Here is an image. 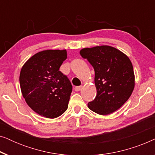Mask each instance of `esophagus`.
<instances>
[{
    "label": "esophagus",
    "instance_id": "esophagus-1",
    "mask_svg": "<svg viewBox=\"0 0 155 155\" xmlns=\"http://www.w3.org/2000/svg\"><path fill=\"white\" fill-rule=\"evenodd\" d=\"M82 88V86H78V87H75V90L76 91V92H78V91L81 90Z\"/></svg>",
    "mask_w": 155,
    "mask_h": 155
}]
</instances>
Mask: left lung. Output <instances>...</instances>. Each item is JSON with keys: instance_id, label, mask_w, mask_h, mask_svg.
I'll return each instance as SVG.
<instances>
[{"instance_id": "left-lung-1", "label": "left lung", "mask_w": 155, "mask_h": 155, "mask_svg": "<svg viewBox=\"0 0 155 155\" xmlns=\"http://www.w3.org/2000/svg\"><path fill=\"white\" fill-rule=\"evenodd\" d=\"M80 54L94 70L97 96L88 108L100 115H108L122 107L135 87V75L128 56L110 46L84 48Z\"/></svg>"}]
</instances>
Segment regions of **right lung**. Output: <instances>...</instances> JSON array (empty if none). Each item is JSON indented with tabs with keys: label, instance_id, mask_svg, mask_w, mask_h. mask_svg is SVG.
Segmentation results:
<instances>
[{
	"label": "right lung",
	"instance_id": "add662e5",
	"mask_svg": "<svg viewBox=\"0 0 155 155\" xmlns=\"http://www.w3.org/2000/svg\"><path fill=\"white\" fill-rule=\"evenodd\" d=\"M67 58L66 50H44L23 65L20 74L22 96L34 111L48 118L58 117L68 109L72 84L59 71Z\"/></svg>",
	"mask_w": 155,
	"mask_h": 155
}]
</instances>
